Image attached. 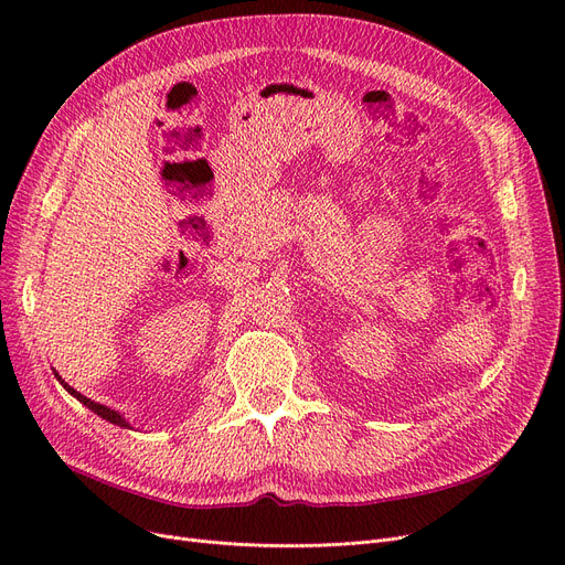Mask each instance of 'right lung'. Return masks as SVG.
Wrapping results in <instances>:
<instances>
[{
	"mask_svg": "<svg viewBox=\"0 0 565 565\" xmlns=\"http://www.w3.org/2000/svg\"><path fill=\"white\" fill-rule=\"evenodd\" d=\"M54 377L58 380V382H62V387L71 394V396H75L82 405H86L88 409H92V412H96L98 414V417H103V419H107L109 424H114V426H121V428H128L130 424L121 417V414H118L116 409H109V407H105V405H100V403H96V401H92V398H86V396H82L79 392H75L73 387H71V384H66L64 380H62V375H58L56 371H54Z\"/></svg>",
	"mask_w": 565,
	"mask_h": 565,
	"instance_id": "obj_1",
	"label": "right lung"
}]
</instances>
